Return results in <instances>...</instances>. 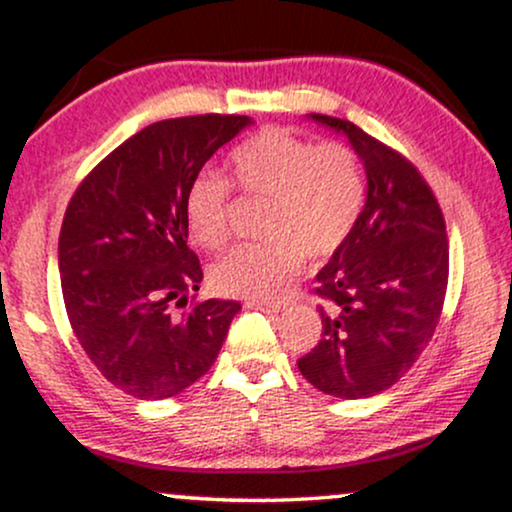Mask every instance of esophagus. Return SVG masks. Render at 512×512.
<instances>
[{
    "instance_id": "34e87169",
    "label": "esophagus",
    "mask_w": 512,
    "mask_h": 512,
    "mask_svg": "<svg viewBox=\"0 0 512 512\" xmlns=\"http://www.w3.org/2000/svg\"><path fill=\"white\" fill-rule=\"evenodd\" d=\"M250 308H260V311H267V313H282L284 306L282 303H262V301H250L247 303Z\"/></svg>"
}]
</instances>
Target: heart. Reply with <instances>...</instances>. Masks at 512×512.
<instances>
[{
	"label": "heart",
	"mask_w": 512,
	"mask_h": 512,
	"mask_svg": "<svg viewBox=\"0 0 512 512\" xmlns=\"http://www.w3.org/2000/svg\"><path fill=\"white\" fill-rule=\"evenodd\" d=\"M235 187L265 199L262 243L218 257L209 282L218 294L269 301L282 296L308 260H325L347 243L364 206V174L342 143H320L286 128H265L230 153ZM230 187L199 174L184 196V221L196 245L218 250L228 240Z\"/></svg>",
	"instance_id": "heart-1"
}]
</instances>
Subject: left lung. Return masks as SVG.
I'll list each match as a JSON object with an SVG mask.
<instances>
[{
	"instance_id": "1",
	"label": "left lung",
	"mask_w": 512,
	"mask_h": 512,
	"mask_svg": "<svg viewBox=\"0 0 512 512\" xmlns=\"http://www.w3.org/2000/svg\"><path fill=\"white\" fill-rule=\"evenodd\" d=\"M350 140L367 201L347 243L316 274L323 333L299 372L335 398H369L396 384L440 320L449 274L445 218L428 182L355 123L311 114Z\"/></svg>"
}]
</instances>
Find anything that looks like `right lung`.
Wrapping results in <instances>:
<instances>
[{
	"label": "right lung",
	"instance_id": "right-lung-1",
	"mask_svg": "<svg viewBox=\"0 0 512 512\" xmlns=\"http://www.w3.org/2000/svg\"><path fill=\"white\" fill-rule=\"evenodd\" d=\"M250 116H184L143 128L84 177L58 240L63 299L75 338L106 381L140 401L182 393L216 362L238 301L199 291L184 196ZM174 307H184L174 314Z\"/></svg>",
	"mask_w": 512,
	"mask_h": 512
}]
</instances>
